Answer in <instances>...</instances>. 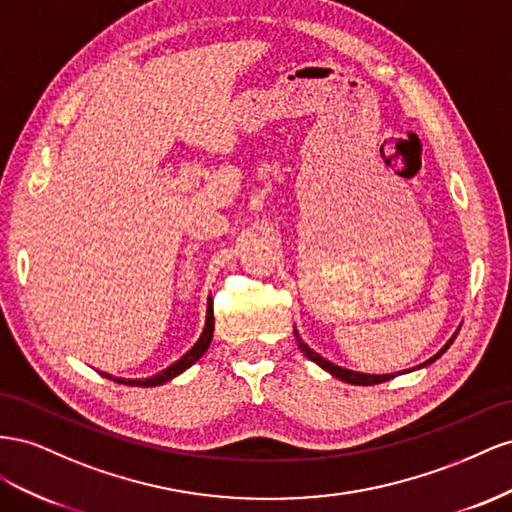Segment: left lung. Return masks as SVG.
Listing matches in <instances>:
<instances>
[{
	"label": "left lung",
	"mask_w": 512,
	"mask_h": 512,
	"mask_svg": "<svg viewBox=\"0 0 512 512\" xmlns=\"http://www.w3.org/2000/svg\"><path fill=\"white\" fill-rule=\"evenodd\" d=\"M294 334H296V341H298V347H300V352H304V356L309 358V360H313L315 364H319L321 369L324 371H328L332 377H337V379H341V382H347V384H354V386H373V384H382V382H388V379H392L394 375L397 373H388V375H369V373H358V371H352V369H343V367H339V364H334V362H330V360H326V358H321L317 352H313V349L306 345L302 339H300V334H298V330H294ZM457 334H459V330L452 334V337L446 341V345L440 349V352H437L435 356H431L429 360H425L422 364H418L416 369H422V367H429L431 362H435L437 358H440L446 349L452 345V341L457 339Z\"/></svg>",
	"instance_id": "left-lung-1"
}]
</instances>
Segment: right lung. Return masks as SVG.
Returning a JSON list of instances; mask_svg holds the SVG:
<instances>
[{
	"mask_svg": "<svg viewBox=\"0 0 512 512\" xmlns=\"http://www.w3.org/2000/svg\"><path fill=\"white\" fill-rule=\"evenodd\" d=\"M212 334H214V309H212V298H208V311H206V326H203V332H201V337H199V341L188 349V352L180 358V360H175L171 367H167V369H163V371H158L156 375H152V377H139V379H124V377H113V375H109V373H100L102 377H107V379H113V382H118V384H126V386H141V388H152V386H160V384H165V382H169V379H173V377H178L180 373H184L188 367H193V364L208 352V347H210V343H212Z\"/></svg>",
	"mask_w": 512,
	"mask_h": 512,
	"instance_id": "1",
	"label": "right lung"
}]
</instances>
